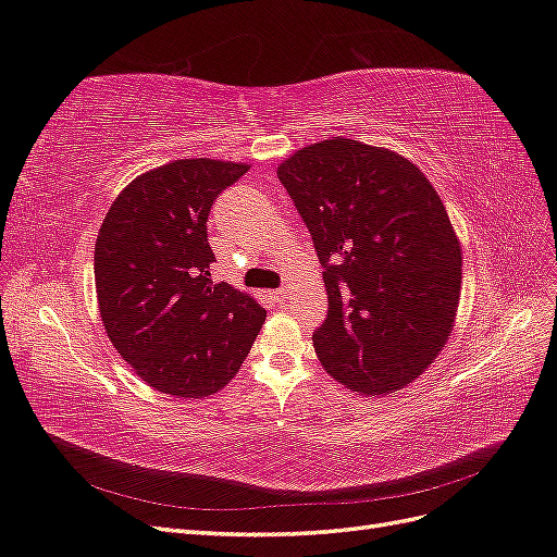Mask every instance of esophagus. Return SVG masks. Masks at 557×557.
I'll return each mask as SVG.
<instances>
[{"mask_svg": "<svg viewBox=\"0 0 557 557\" xmlns=\"http://www.w3.org/2000/svg\"><path fill=\"white\" fill-rule=\"evenodd\" d=\"M288 295H290V293H288V288H278V290H274V293H272V297H274L276 301H285V299H288Z\"/></svg>", "mask_w": 557, "mask_h": 557, "instance_id": "obj_1", "label": "esophagus"}]
</instances>
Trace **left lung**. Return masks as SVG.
I'll list each match as a JSON object with an SVG mask.
<instances>
[{"mask_svg":"<svg viewBox=\"0 0 557 557\" xmlns=\"http://www.w3.org/2000/svg\"><path fill=\"white\" fill-rule=\"evenodd\" d=\"M276 174L323 264L320 364L362 395L418 379L460 301L462 250L442 197L407 158L344 137L297 150Z\"/></svg>","mask_w":557,"mask_h":557,"instance_id":"1","label":"left lung"}]
</instances>
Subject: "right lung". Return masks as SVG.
<instances>
[{
  "mask_svg": "<svg viewBox=\"0 0 557 557\" xmlns=\"http://www.w3.org/2000/svg\"><path fill=\"white\" fill-rule=\"evenodd\" d=\"M248 164L176 160L115 197L95 244L99 313L111 344L156 391L209 397L239 372L267 311L211 281L209 211Z\"/></svg>",
  "mask_w": 557,
  "mask_h": 557,
  "instance_id": "right-lung-1",
  "label": "right lung"
}]
</instances>
